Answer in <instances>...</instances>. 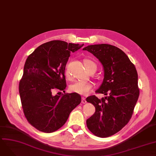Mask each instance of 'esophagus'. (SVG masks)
Masks as SVG:
<instances>
[{"label":"esophagus","instance_id":"34e87169","mask_svg":"<svg viewBox=\"0 0 156 156\" xmlns=\"http://www.w3.org/2000/svg\"><path fill=\"white\" fill-rule=\"evenodd\" d=\"M81 102H82V103H84H84H86L87 101H86L85 98L83 97V98H82V100H81Z\"/></svg>","mask_w":156,"mask_h":156}]
</instances>
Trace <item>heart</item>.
<instances>
[{
	"label": "heart",
	"mask_w": 156,
	"mask_h": 156,
	"mask_svg": "<svg viewBox=\"0 0 156 156\" xmlns=\"http://www.w3.org/2000/svg\"><path fill=\"white\" fill-rule=\"evenodd\" d=\"M84 63L88 72H90L93 70H94L96 71V65L93 61L88 60V59H86V60H84ZM65 74L66 76H68L69 72L67 69H66L65 70ZM93 87V84L90 82H85V81L82 80H76L70 86L69 89L72 92L76 93L80 95L86 96L92 91Z\"/></svg>",
	"instance_id": "b5f03b06"
}]
</instances>
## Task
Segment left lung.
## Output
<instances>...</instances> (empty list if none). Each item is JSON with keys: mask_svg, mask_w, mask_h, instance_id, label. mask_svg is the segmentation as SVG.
Here are the masks:
<instances>
[{"mask_svg": "<svg viewBox=\"0 0 156 156\" xmlns=\"http://www.w3.org/2000/svg\"><path fill=\"white\" fill-rule=\"evenodd\" d=\"M83 50L90 52L102 64L104 79L96 93L107 95L101 99L94 95L86 98L96 110L87 119V127L96 136L108 137L124 128L132 116L140 93L138 73L128 56L114 46L94 44Z\"/></svg>", "mask_w": 156, "mask_h": 156, "instance_id": "1", "label": "left lung"}]
</instances>
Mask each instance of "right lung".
<instances>
[{
    "mask_svg": "<svg viewBox=\"0 0 156 156\" xmlns=\"http://www.w3.org/2000/svg\"><path fill=\"white\" fill-rule=\"evenodd\" d=\"M83 46L51 41L28 56L19 93L24 115L37 129L49 133L60 129L81 102L76 93L55 95L53 92L66 88L65 70L70 53Z\"/></svg>",
    "mask_w": 156,
    "mask_h": 156,
    "instance_id": "1",
    "label": "right lung"
}]
</instances>
